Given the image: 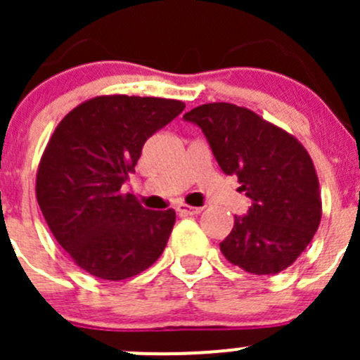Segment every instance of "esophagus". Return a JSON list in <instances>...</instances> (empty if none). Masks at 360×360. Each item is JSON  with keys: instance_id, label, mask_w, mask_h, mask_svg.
Masks as SVG:
<instances>
[{"instance_id": "1", "label": "esophagus", "mask_w": 360, "mask_h": 360, "mask_svg": "<svg viewBox=\"0 0 360 360\" xmlns=\"http://www.w3.org/2000/svg\"><path fill=\"white\" fill-rule=\"evenodd\" d=\"M177 212L183 214V216H191V214H200L202 207H191L186 205V203H179V205H177Z\"/></svg>"}]
</instances>
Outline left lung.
I'll list each match as a JSON object with an SVG mask.
<instances>
[{
    "instance_id": "obj_1",
    "label": "left lung",
    "mask_w": 360,
    "mask_h": 360,
    "mask_svg": "<svg viewBox=\"0 0 360 360\" xmlns=\"http://www.w3.org/2000/svg\"><path fill=\"white\" fill-rule=\"evenodd\" d=\"M184 120L200 127L223 172L237 176L238 190L252 200L248 216H235L221 252L249 274L284 271L308 248L322 217L308 151L288 130L237 104H202Z\"/></svg>"
}]
</instances>
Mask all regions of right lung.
<instances>
[{
    "instance_id": "obj_1",
    "label": "right lung",
    "mask_w": 360,
    "mask_h": 360,
    "mask_svg": "<svg viewBox=\"0 0 360 360\" xmlns=\"http://www.w3.org/2000/svg\"><path fill=\"white\" fill-rule=\"evenodd\" d=\"M184 103L99 96L78 104L49 139L36 174V200L60 248L86 274L125 281L150 268L176 223L174 209H144L122 184L144 143Z\"/></svg>"
}]
</instances>
